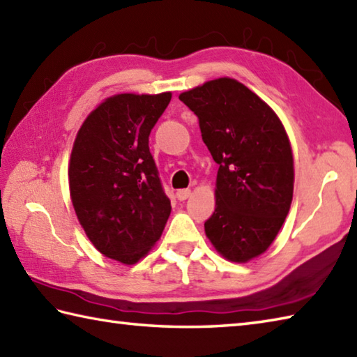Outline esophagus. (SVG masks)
Masks as SVG:
<instances>
[{
    "mask_svg": "<svg viewBox=\"0 0 357 357\" xmlns=\"http://www.w3.org/2000/svg\"><path fill=\"white\" fill-rule=\"evenodd\" d=\"M191 196V190H178L177 191V199L178 200H186Z\"/></svg>",
    "mask_w": 357,
    "mask_h": 357,
    "instance_id": "obj_1",
    "label": "esophagus"
}]
</instances>
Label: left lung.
<instances>
[{
  "instance_id": "left-lung-1",
  "label": "left lung",
  "mask_w": 357,
  "mask_h": 357,
  "mask_svg": "<svg viewBox=\"0 0 357 357\" xmlns=\"http://www.w3.org/2000/svg\"><path fill=\"white\" fill-rule=\"evenodd\" d=\"M196 113L202 139L219 165L216 210L205 234L231 262H248L277 238L291 210L294 155L277 113L231 77L180 93Z\"/></svg>"
}]
</instances>
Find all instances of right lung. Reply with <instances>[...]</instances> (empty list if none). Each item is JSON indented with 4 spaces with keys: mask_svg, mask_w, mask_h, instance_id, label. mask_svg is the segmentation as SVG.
<instances>
[{
    "mask_svg": "<svg viewBox=\"0 0 357 357\" xmlns=\"http://www.w3.org/2000/svg\"><path fill=\"white\" fill-rule=\"evenodd\" d=\"M171 98V91L107 98L73 144L68 183L79 224L104 257L126 266L155 247L171 214L149 151L152 127Z\"/></svg>",
    "mask_w": 357,
    "mask_h": 357,
    "instance_id": "1",
    "label": "right lung"
}]
</instances>
